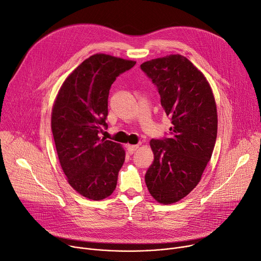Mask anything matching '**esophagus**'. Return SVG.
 <instances>
[{
	"mask_svg": "<svg viewBox=\"0 0 261 261\" xmlns=\"http://www.w3.org/2000/svg\"><path fill=\"white\" fill-rule=\"evenodd\" d=\"M138 148H139V145H130V144L126 145V149H127L128 153H130V154H133Z\"/></svg>",
	"mask_w": 261,
	"mask_h": 261,
	"instance_id": "34e87169",
	"label": "esophagus"
}]
</instances>
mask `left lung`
Here are the masks:
<instances>
[{
    "label": "left lung",
    "mask_w": 261,
    "mask_h": 261,
    "mask_svg": "<svg viewBox=\"0 0 261 261\" xmlns=\"http://www.w3.org/2000/svg\"><path fill=\"white\" fill-rule=\"evenodd\" d=\"M140 67L156 87L172 124L170 138L150 140L154 160L145 183L156 202L173 204L195 188L210 161L217 136L215 100L204 74L183 55Z\"/></svg>",
    "instance_id": "obj_1"
}]
</instances>
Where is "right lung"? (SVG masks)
<instances>
[{"label": "right lung", "mask_w": 261, "mask_h": 261, "mask_svg": "<svg viewBox=\"0 0 261 261\" xmlns=\"http://www.w3.org/2000/svg\"><path fill=\"white\" fill-rule=\"evenodd\" d=\"M134 61L94 54L65 80L52 110L51 127L59 163L69 184L83 196L100 200L116 188L125 151L100 138L107 128L108 98L116 78Z\"/></svg>", "instance_id": "1"}]
</instances>
